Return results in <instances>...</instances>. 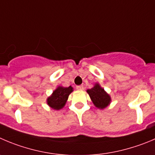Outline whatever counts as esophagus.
<instances>
[{
	"instance_id": "34e87169",
	"label": "esophagus",
	"mask_w": 155,
	"mask_h": 155,
	"mask_svg": "<svg viewBox=\"0 0 155 155\" xmlns=\"http://www.w3.org/2000/svg\"><path fill=\"white\" fill-rule=\"evenodd\" d=\"M77 90H78V91H83V90H84L83 85H80V86H77Z\"/></svg>"
}]
</instances>
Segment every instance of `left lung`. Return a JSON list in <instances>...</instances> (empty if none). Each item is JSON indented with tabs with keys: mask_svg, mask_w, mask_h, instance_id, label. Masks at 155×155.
I'll return each instance as SVG.
<instances>
[{
	"mask_svg": "<svg viewBox=\"0 0 155 155\" xmlns=\"http://www.w3.org/2000/svg\"><path fill=\"white\" fill-rule=\"evenodd\" d=\"M87 93L89 94L91 101L97 108L103 110L108 107L111 103L110 94L106 92L99 83H96L91 89L87 90Z\"/></svg>",
	"mask_w": 155,
	"mask_h": 155,
	"instance_id": "obj_1",
	"label": "left lung"
}]
</instances>
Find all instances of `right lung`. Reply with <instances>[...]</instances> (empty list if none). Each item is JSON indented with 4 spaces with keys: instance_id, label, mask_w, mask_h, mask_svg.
Returning <instances> with one entry per match:
<instances>
[{
    "instance_id": "right-lung-1",
    "label": "right lung",
    "mask_w": 155,
    "mask_h": 155,
    "mask_svg": "<svg viewBox=\"0 0 155 155\" xmlns=\"http://www.w3.org/2000/svg\"><path fill=\"white\" fill-rule=\"evenodd\" d=\"M73 87L71 86H69L68 87L58 86L47 98V104L53 110H61L65 106L68 96L71 93L73 92Z\"/></svg>"
}]
</instances>
